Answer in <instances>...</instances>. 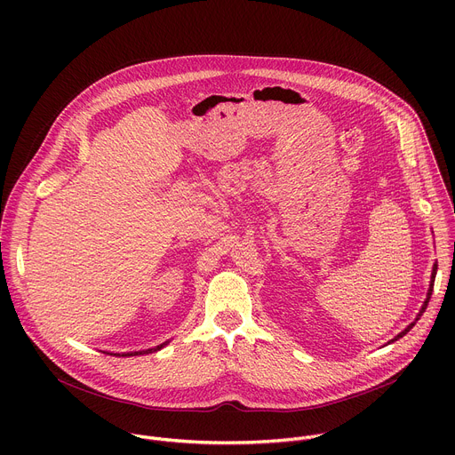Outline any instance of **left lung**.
I'll return each instance as SVG.
<instances>
[{
	"label": "left lung",
	"instance_id": "obj_1",
	"mask_svg": "<svg viewBox=\"0 0 455 455\" xmlns=\"http://www.w3.org/2000/svg\"><path fill=\"white\" fill-rule=\"evenodd\" d=\"M435 274H437V265L434 263V267H432V275H430V284H428V291H427V299H425V302H423V306H421L419 313L416 315V320H414V322H411V323H409V326H407V328H405V330H403L402 333H398V335H396V337H395V339H393L391 342H396L398 339L405 337V335H407V333H409V331H411V330L414 328V323H416V322L419 320V316L423 315V311L427 309V306H428V300H430V295H432V290H434V281H435Z\"/></svg>",
	"mask_w": 455,
	"mask_h": 455
}]
</instances>
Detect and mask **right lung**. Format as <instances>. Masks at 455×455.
I'll list each match as a JSON object with an SVG mask.
<instances>
[{
	"label": "right lung",
	"instance_id": "obj_1",
	"mask_svg": "<svg viewBox=\"0 0 455 455\" xmlns=\"http://www.w3.org/2000/svg\"><path fill=\"white\" fill-rule=\"evenodd\" d=\"M169 342H164V344H160V346H156V347H151V349H146V351H132V353H109V355H115V356H139V355H149V353H155V351H160L162 347H165Z\"/></svg>",
	"mask_w": 455,
	"mask_h": 455
}]
</instances>
